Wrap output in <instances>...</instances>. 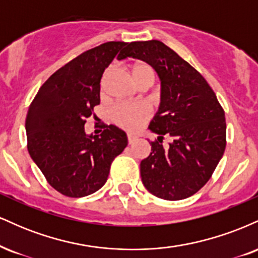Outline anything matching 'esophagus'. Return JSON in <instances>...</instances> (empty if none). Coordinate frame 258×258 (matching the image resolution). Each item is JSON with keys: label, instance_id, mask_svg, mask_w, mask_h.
<instances>
[{"label": "esophagus", "instance_id": "obj_1", "mask_svg": "<svg viewBox=\"0 0 258 258\" xmlns=\"http://www.w3.org/2000/svg\"><path fill=\"white\" fill-rule=\"evenodd\" d=\"M127 139H128L130 144H133L136 141H137L138 137L137 135H133V133H127Z\"/></svg>", "mask_w": 258, "mask_h": 258}]
</instances>
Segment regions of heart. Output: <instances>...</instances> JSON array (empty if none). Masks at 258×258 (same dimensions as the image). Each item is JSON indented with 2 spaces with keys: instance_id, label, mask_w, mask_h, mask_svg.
<instances>
[{
  "instance_id": "obj_1",
  "label": "heart",
  "mask_w": 258,
  "mask_h": 258,
  "mask_svg": "<svg viewBox=\"0 0 258 258\" xmlns=\"http://www.w3.org/2000/svg\"><path fill=\"white\" fill-rule=\"evenodd\" d=\"M132 78L137 84L141 80L150 78L154 80V70L149 64L147 63H136L132 67ZM150 111L147 105L141 103H126V104H119L111 110L110 117L111 121L121 128L133 131L137 130L139 126L143 125L149 119Z\"/></svg>"
}]
</instances>
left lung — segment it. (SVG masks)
Returning <instances> with one entry per match:
<instances>
[{"label":"left lung","mask_w":258,"mask_h":258,"mask_svg":"<svg viewBox=\"0 0 258 258\" xmlns=\"http://www.w3.org/2000/svg\"><path fill=\"white\" fill-rule=\"evenodd\" d=\"M147 61L161 81L159 110L149 130L159 135L141 162L148 191L165 200H182L200 190L226 149V117L215 92L188 61L161 41L127 43L125 55ZM173 142L162 146L163 136Z\"/></svg>","instance_id":"obj_1"}]
</instances>
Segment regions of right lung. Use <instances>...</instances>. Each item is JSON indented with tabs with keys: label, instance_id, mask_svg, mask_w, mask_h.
Instances as JSON below:
<instances>
[{
	"label": "right lung",
	"instance_id": "right-lung-1",
	"mask_svg": "<svg viewBox=\"0 0 258 258\" xmlns=\"http://www.w3.org/2000/svg\"><path fill=\"white\" fill-rule=\"evenodd\" d=\"M126 42L110 41L86 51L41 86L25 120L28 150L47 182L65 197L82 198L105 184L112 160L127 147L125 131L104 125L85 132L100 102V79Z\"/></svg>",
	"mask_w": 258,
	"mask_h": 258
}]
</instances>
